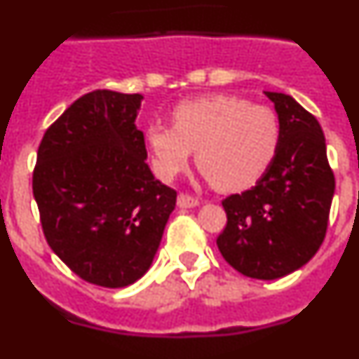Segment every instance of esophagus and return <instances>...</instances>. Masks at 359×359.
I'll list each match as a JSON object with an SVG mask.
<instances>
[{
	"label": "esophagus",
	"instance_id": "1",
	"mask_svg": "<svg viewBox=\"0 0 359 359\" xmlns=\"http://www.w3.org/2000/svg\"><path fill=\"white\" fill-rule=\"evenodd\" d=\"M199 205V199L194 196L189 194H180L177 196V207L180 208H194Z\"/></svg>",
	"mask_w": 359,
	"mask_h": 359
}]
</instances>
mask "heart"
<instances>
[{
	"instance_id": "obj_1",
	"label": "heart",
	"mask_w": 359,
	"mask_h": 359,
	"mask_svg": "<svg viewBox=\"0 0 359 359\" xmlns=\"http://www.w3.org/2000/svg\"><path fill=\"white\" fill-rule=\"evenodd\" d=\"M172 128L151 123L145 142L161 180H174L196 160L219 190L250 189L269 169L280 144L273 109L233 95H207L177 104Z\"/></svg>"
}]
</instances>
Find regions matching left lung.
<instances>
[{
	"label": "left lung",
	"instance_id": "obj_1",
	"mask_svg": "<svg viewBox=\"0 0 359 359\" xmlns=\"http://www.w3.org/2000/svg\"><path fill=\"white\" fill-rule=\"evenodd\" d=\"M280 123L277 156L250 190L223 201L224 261L261 280L286 277L315 257L327 230L334 174L318 120L293 97L264 91Z\"/></svg>",
	"mask_w": 359,
	"mask_h": 359
}]
</instances>
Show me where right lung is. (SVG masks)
Listing matches in <instances>:
<instances>
[{"label": "right lung", "instance_id": "add662e5", "mask_svg": "<svg viewBox=\"0 0 359 359\" xmlns=\"http://www.w3.org/2000/svg\"><path fill=\"white\" fill-rule=\"evenodd\" d=\"M140 93L82 95L46 129L32 177L50 248L82 280L126 287L147 273L176 207L152 176Z\"/></svg>", "mask_w": 359, "mask_h": 359}]
</instances>
